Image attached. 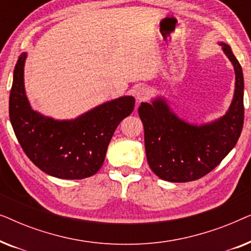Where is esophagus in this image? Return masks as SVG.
<instances>
[{
  "mask_svg": "<svg viewBox=\"0 0 251 251\" xmlns=\"http://www.w3.org/2000/svg\"><path fill=\"white\" fill-rule=\"evenodd\" d=\"M135 96H136L137 101H139V102L145 101L150 97V90L146 87H139V88H137Z\"/></svg>",
  "mask_w": 251,
  "mask_h": 251,
  "instance_id": "1",
  "label": "esophagus"
}]
</instances>
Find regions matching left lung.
Masks as SVG:
<instances>
[{
  "mask_svg": "<svg viewBox=\"0 0 251 251\" xmlns=\"http://www.w3.org/2000/svg\"><path fill=\"white\" fill-rule=\"evenodd\" d=\"M218 44L235 73L234 95L222 118L203 125H192L180 119L163 97L139 106L147 162L161 179L185 183L205 176L231 152L241 135L245 119L242 68L231 47L224 42Z\"/></svg>",
  "mask_w": 251,
  "mask_h": 251,
  "instance_id": "1",
  "label": "left lung"
}]
</instances>
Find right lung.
I'll list each match as a JSON object with an SVG mask.
<instances>
[{"instance_id": "right-lung-1", "label": "right lung", "mask_w": 251, "mask_h": 251, "mask_svg": "<svg viewBox=\"0 0 251 251\" xmlns=\"http://www.w3.org/2000/svg\"><path fill=\"white\" fill-rule=\"evenodd\" d=\"M20 54L13 71L9 116L24 152L37 168L61 179H83L100 169L113 133L135 107L132 96H122L71 120H56L34 111L26 96Z\"/></svg>"}]
</instances>
